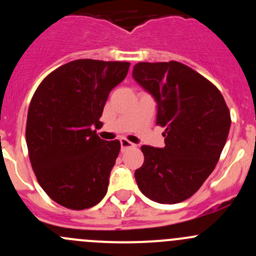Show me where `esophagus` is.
<instances>
[{
    "instance_id": "34e87169",
    "label": "esophagus",
    "mask_w": 256,
    "mask_h": 256,
    "mask_svg": "<svg viewBox=\"0 0 256 256\" xmlns=\"http://www.w3.org/2000/svg\"><path fill=\"white\" fill-rule=\"evenodd\" d=\"M120 144H121V150H122V151H125V150H128V148H134V147H136L135 144L130 142V141H128L126 138H121Z\"/></svg>"
}]
</instances>
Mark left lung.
<instances>
[{"label": "left lung", "instance_id": "8db88e82", "mask_svg": "<svg viewBox=\"0 0 256 256\" xmlns=\"http://www.w3.org/2000/svg\"><path fill=\"white\" fill-rule=\"evenodd\" d=\"M132 78L157 102L164 147H141L135 171L138 188L151 200L174 204L194 194L213 172L230 128L223 95L204 76L178 62L138 63Z\"/></svg>", "mask_w": 256, "mask_h": 256}]
</instances>
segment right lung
<instances>
[{
  "label": "right lung",
  "mask_w": 256,
  "mask_h": 256,
  "mask_svg": "<svg viewBox=\"0 0 256 256\" xmlns=\"http://www.w3.org/2000/svg\"><path fill=\"white\" fill-rule=\"evenodd\" d=\"M128 62L78 59L52 72L28 109L26 141L38 183L69 209H86L105 197L120 152L118 140L96 135L110 92L128 76Z\"/></svg>",
  "instance_id": "obj_1"
}]
</instances>
